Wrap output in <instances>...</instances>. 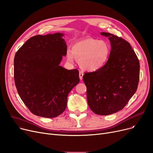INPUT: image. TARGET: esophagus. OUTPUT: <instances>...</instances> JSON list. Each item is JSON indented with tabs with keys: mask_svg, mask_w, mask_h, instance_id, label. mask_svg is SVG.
Segmentation results:
<instances>
[{
	"mask_svg": "<svg viewBox=\"0 0 153 153\" xmlns=\"http://www.w3.org/2000/svg\"><path fill=\"white\" fill-rule=\"evenodd\" d=\"M83 75H84V73H82V72H79V79H80V80H82V79Z\"/></svg>",
	"mask_w": 153,
	"mask_h": 153,
	"instance_id": "esophagus-1",
	"label": "esophagus"
}]
</instances>
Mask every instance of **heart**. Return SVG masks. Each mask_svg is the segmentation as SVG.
Segmentation results:
<instances>
[{"mask_svg": "<svg viewBox=\"0 0 153 153\" xmlns=\"http://www.w3.org/2000/svg\"><path fill=\"white\" fill-rule=\"evenodd\" d=\"M111 45L104 40L87 37L79 40L68 50L66 57L72 62L79 59L81 68L88 71H96L102 68L108 61L111 53Z\"/></svg>", "mask_w": 153, "mask_h": 153, "instance_id": "heart-1", "label": "heart"}]
</instances>
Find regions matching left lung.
Masks as SVG:
<instances>
[{
	"label": "left lung",
	"mask_w": 153,
	"mask_h": 153,
	"mask_svg": "<svg viewBox=\"0 0 153 153\" xmlns=\"http://www.w3.org/2000/svg\"><path fill=\"white\" fill-rule=\"evenodd\" d=\"M101 34L108 37L111 42L108 60L101 69L85 72L82 79L90 109L96 114L105 116L123 109L134 94L140 65L127 41L110 33Z\"/></svg>",
	"instance_id": "8db88e82"
}]
</instances>
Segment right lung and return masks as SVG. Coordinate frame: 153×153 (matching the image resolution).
Returning <instances> with one entry per match:
<instances>
[{
	"mask_svg": "<svg viewBox=\"0 0 153 153\" xmlns=\"http://www.w3.org/2000/svg\"><path fill=\"white\" fill-rule=\"evenodd\" d=\"M61 33L30 37L14 57V81L23 102L34 115L52 118L67 107L68 96L80 79L77 69L59 65L67 45Z\"/></svg>",
	"mask_w": 153,
	"mask_h": 153,
	"instance_id": "1",
	"label": "right lung"
}]
</instances>
